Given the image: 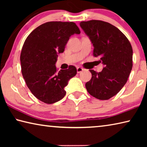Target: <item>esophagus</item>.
<instances>
[{"mask_svg": "<svg viewBox=\"0 0 147 147\" xmlns=\"http://www.w3.org/2000/svg\"><path fill=\"white\" fill-rule=\"evenodd\" d=\"M76 69H77V73H80L84 71V69L82 67H78Z\"/></svg>", "mask_w": 147, "mask_h": 147, "instance_id": "obj_1", "label": "esophagus"}]
</instances>
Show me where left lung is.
Wrapping results in <instances>:
<instances>
[{"label": "left lung", "mask_w": 147, "mask_h": 147, "mask_svg": "<svg viewBox=\"0 0 147 147\" xmlns=\"http://www.w3.org/2000/svg\"><path fill=\"white\" fill-rule=\"evenodd\" d=\"M80 25L93 43V56L104 65L99 73L89 70L92 77L86 84L87 91L99 100H108L128 80L133 65L132 47L123 32L107 22L91 20Z\"/></svg>", "instance_id": "obj_1"}]
</instances>
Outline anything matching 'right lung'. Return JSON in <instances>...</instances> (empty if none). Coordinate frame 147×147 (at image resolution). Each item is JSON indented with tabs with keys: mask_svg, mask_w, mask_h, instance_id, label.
<instances>
[{
	"mask_svg": "<svg viewBox=\"0 0 147 147\" xmlns=\"http://www.w3.org/2000/svg\"><path fill=\"white\" fill-rule=\"evenodd\" d=\"M80 34L73 22H47L27 37L21 56L22 74L32 93L43 102L53 104L66 94L64 88L77 73L76 68L58 71V54L63 53L71 36Z\"/></svg>",
	"mask_w": 147,
	"mask_h": 147,
	"instance_id": "right-lung-1",
	"label": "right lung"
}]
</instances>
